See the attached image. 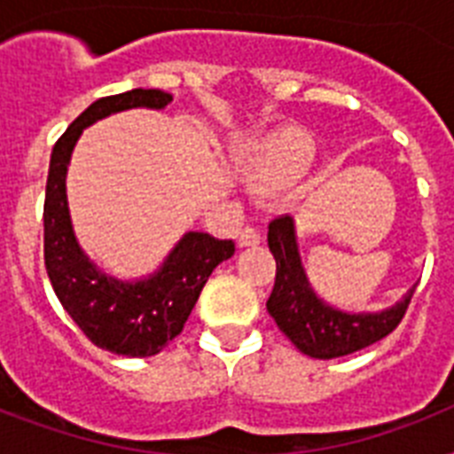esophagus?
Instances as JSON below:
<instances>
[{
	"mask_svg": "<svg viewBox=\"0 0 454 454\" xmlns=\"http://www.w3.org/2000/svg\"><path fill=\"white\" fill-rule=\"evenodd\" d=\"M259 242H262V233L252 226L242 228L240 235H238V245H240V247H256Z\"/></svg>",
	"mask_w": 454,
	"mask_h": 454,
	"instance_id": "esophagus-1",
	"label": "esophagus"
}]
</instances>
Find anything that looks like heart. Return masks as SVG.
<instances>
[{"mask_svg": "<svg viewBox=\"0 0 454 454\" xmlns=\"http://www.w3.org/2000/svg\"><path fill=\"white\" fill-rule=\"evenodd\" d=\"M316 155V141L306 131L280 129L249 145L240 157V169L256 191H280L301 181Z\"/></svg>", "mask_w": 454, "mask_h": 454, "instance_id": "obj_1", "label": "heart"}]
</instances>
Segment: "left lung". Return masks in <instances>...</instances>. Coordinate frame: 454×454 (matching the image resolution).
Instances as JSON below:
<instances>
[{
  "mask_svg": "<svg viewBox=\"0 0 454 454\" xmlns=\"http://www.w3.org/2000/svg\"><path fill=\"white\" fill-rule=\"evenodd\" d=\"M269 247L276 256V285L266 309L285 337L310 358L348 356L391 334L405 316L415 292L412 287L401 301L377 313L339 310L325 303L310 287L290 214L269 223Z\"/></svg>",
  "mask_w": 454,
  "mask_h": 454,
  "instance_id": "1",
  "label": "left lung"
}]
</instances>
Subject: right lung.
<instances>
[{
	"mask_svg": "<svg viewBox=\"0 0 454 454\" xmlns=\"http://www.w3.org/2000/svg\"><path fill=\"white\" fill-rule=\"evenodd\" d=\"M171 94L131 89L98 98L56 141L49 162L44 198V266L59 301L77 327L94 341L127 358L155 356L181 334L207 278L235 252L233 240L188 231L162 266L138 280H122L98 269L74 238L67 209L66 176L82 131L103 117L131 108L162 110Z\"/></svg>",
	"mask_w": 454,
	"mask_h": 454,
	"instance_id": "1",
	"label": "right lung"
}]
</instances>
